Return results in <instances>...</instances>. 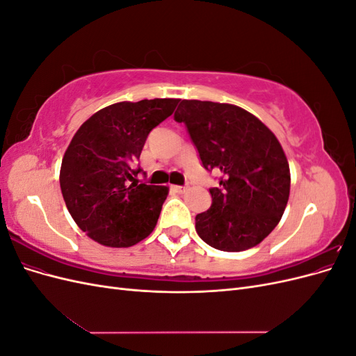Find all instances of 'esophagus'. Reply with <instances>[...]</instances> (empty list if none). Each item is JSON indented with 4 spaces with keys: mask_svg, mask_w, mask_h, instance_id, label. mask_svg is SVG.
<instances>
[{
    "mask_svg": "<svg viewBox=\"0 0 356 356\" xmlns=\"http://www.w3.org/2000/svg\"><path fill=\"white\" fill-rule=\"evenodd\" d=\"M170 190L174 191V193H178V195H182V193H184V191L187 190V187H181V186H172V187H170Z\"/></svg>",
    "mask_w": 356,
    "mask_h": 356,
    "instance_id": "esophagus-1",
    "label": "esophagus"
}]
</instances>
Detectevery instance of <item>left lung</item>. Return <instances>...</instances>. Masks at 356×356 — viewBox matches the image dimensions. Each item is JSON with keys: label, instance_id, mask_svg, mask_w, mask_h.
Segmentation results:
<instances>
[{"label": "left lung", "instance_id": "left-lung-1", "mask_svg": "<svg viewBox=\"0 0 356 356\" xmlns=\"http://www.w3.org/2000/svg\"><path fill=\"white\" fill-rule=\"evenodd\" d=\"M175 120L186 123L202 165L221 172L212 204L196 215V232L215 250L241 252L260 243L281 221L291 174L275 134L238 105L182 99Z\"/></svg>", "mask_w": 356, "mask_h": 356}]
</instances>
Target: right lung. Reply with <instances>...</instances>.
<instances>
[{
  "label": "right lung",
  "mask_w": 356,
  "mask_h": 356,
  "mask_svg": "<svg viewBox=\"0 0 356 356\" xmlns=\"http://www.w3.org/2000/svg\"><path fill=\"white\" fill-rule=\"evenodd\" d=\"M179 99H143L105 106L86 120L67 148L60 190L72 220L104 246L129 248L156 227L169 188L138 184L134 161L148 134Z\"/></svg>",
  "instance_id": "right-lung-1"
}]
</instances>
